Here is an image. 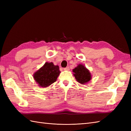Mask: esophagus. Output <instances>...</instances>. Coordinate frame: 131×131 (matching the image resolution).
Returning a JSON list of instances; mask_svg holds the SVG:
<instances>
[{"instance_id":"1","label":"esophagus","mask_w":131,"mask_h":131,"mask_svg":"<svg viewBox=\"0 0 131 131\" xmlns=\"http://www.w3.org/2000/svg\"><path fill=\"white\" fill-rule=\"evenodd\" d=\"M63 70H69V67H66V68H63Z\"/></svg>"}]
</instances>
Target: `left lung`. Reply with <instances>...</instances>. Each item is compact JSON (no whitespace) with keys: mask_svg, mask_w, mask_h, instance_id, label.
<instances>
[{"mask_svg":"<svg viewBox=\"0 0 131 131\" xmlns=\"http://www.w3.org/2000/svg\"><path fill=\"white\" fill-rule=\"evenodd\" d=\"M75 79L78 82L81 84L88 82L91 79V75L89 70L82 64H79L77 67L73 70Z\"/></svg>","mask_w":131,"mask_h":131,"instance_id":"8db88e82","label":"left lung"}]
</instances>
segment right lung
<instances>
[{
	"mask_svg": "<svg viewBox=\"0 0 131 131\" xmlns=\"http://www.w3.org/2000/svg\"><path fill=\"white\" fill-rule=\"evenodd\" d=\"M60 73L58 66H54L52 62H46L34 73L33 77L39 86L46 88L56 81Z\"/></svg>",
	"mask_w": 131,
	"mask_h": 131,
	"instance_id": "right-lung-1",
	"label": "right lung"
}]
</instances>
